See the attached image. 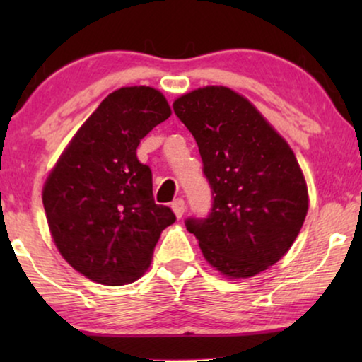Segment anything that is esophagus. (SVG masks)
<instances>
[{"instance_id": "1", "label": "esophagus", "mask_w": 362, "mask_h": 362, "mask_svg": "<svg viewBox=\"0 0 362 362\" xmlns=\"http://www.w3.org/2000/svg\"><path fill=\"white\" fill-rule=\"evenodd\" d=\"M171 209H173V212H175V214H176L177 219H181L182 214H185V211H186V202L182 201V199L173 201V202H171Z\"/></svg>"}]
</instances>
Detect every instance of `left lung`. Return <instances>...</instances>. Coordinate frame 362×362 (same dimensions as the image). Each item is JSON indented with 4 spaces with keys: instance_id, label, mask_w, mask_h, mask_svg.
<instances>
[{
    "instance_id": "left-lung-1",
    "label": "left lung",
    "mask_w": 362,
    "mask_h": 362,
    "mask_svg": "<svg viewBox=\"0 0 362 362\" xmlns=\"http://www.w3.org/2000/svg\"><path fill=\"white\" fill-rule=\"evenodd\" d=\"M212 191L204 219L189 217L204 259L229 279L269 269L293 244L308 212L295 153L262 113L230 88L209 86L176 98Z\"/></svg>"
}]
</instances>
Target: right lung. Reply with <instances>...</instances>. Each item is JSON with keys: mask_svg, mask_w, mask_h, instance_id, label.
Wrapping results in <instances>:
<instances>
[{"mask_svg": "<svg viewBox=\"0 0 362 362\" xmlns=\"http://www.w3.org/2000/svg\"><path fill=\"white\" fill-rule=\"evenodd\" d=\"M170 115L156 88H118L49 173L42 204L54 244L92 281L118 286L140 279L161 232L176 221L153 199L151 170L136 158L141 138Z\"/></svg>", "mask_w": 362, "mask_h": 362, "instance_id": "1", "label": "right lung"}]
</instances>
